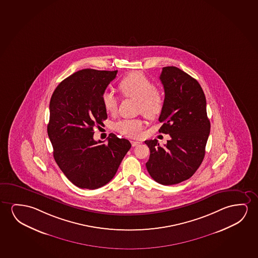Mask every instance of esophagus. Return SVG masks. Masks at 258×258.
I'll return each instance as SVG.
<instances>
[{
	"label": "esophagus",
	"mask_w": 258,
	"mask_h": 258,
	"mask_svg": "<svg viewBox=\"0 0 258 258\" xmlns=\"http://www.w3.org/2000/svg\"><path fill=\"white\" fill-rule=\"evenodd\" d=\"M141 143L139 142V141H131V145L132 146H138L139 145H140Z\"/></svg>",
	"instance_id": "34e87169"
}]
</instances>
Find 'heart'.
<instances>
[{
  "label": "heart",
  "instance_id": "1",
  "mask_svg": "<svg viewBox=\"0 0 258 258\" xmlns=\"http://www.w3.org/2000/svg\"><path fill=\"white\" fill-rule=\"evenodd\" d=\"M119 90L124 97L138 99V111L149 118L156 117L164 106L165 99L161 90L141 72H134L125 76L119 83ZM102 102L106 112L113 113L117 110L118 98L112 92L102 95ZM114 130L127 138H138L142 133L144 121L139 118L119 119L114 123Z\"/></svg>",
  "mask_w": 258,
  "mask_h": 258
}]
</instances>
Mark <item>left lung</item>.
I'll list each match as a JSON object with an SVG mask.
<instances>
[{
    "instance_id": "obj_1",
    "label": "left lung",
    "mask_w": 258,
    "mask_h": 258,
    "mask_svg": "<svg viewBox=\"0 0 258 258\" xmlns=\"http://www.w3.org/2000/svg\"><path fill=\"white\" fill-rule=\"evenodd\" d=\"M165 103L159 118L160 133L168 134L164 146L145 141L150 149L147 171L153 180L172 185L189 179L202 164L210 132L205 94L195 78L176 67L162 68Z\"/></svg>"
}]
</instances>
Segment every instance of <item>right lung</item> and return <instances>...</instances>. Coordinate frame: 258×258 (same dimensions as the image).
<instances>
[{
    "instance_id": "1",
    "label": "right lung",
    "mask_w": 258,
    "mask_h": 258,
    "mask_svg": "<svg viewBox=\"0 0 258 258\" xmlns=\"http://www.w3.org/2000/svg\"><path fill=\"white\" fill-rule=\"evenodd\" d=\"M116 71L83 69L60 82L49 102L48 135L53 156L76 186L97 189L115 176L131 144L114 134L107 144L93 139L94 127L107 119L102 95Z\"/></svg>"
}]
</instances>
